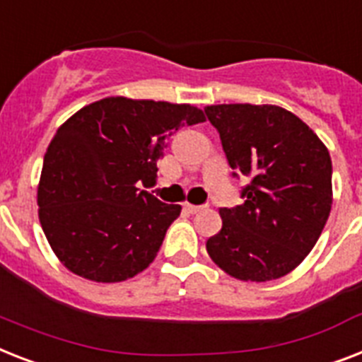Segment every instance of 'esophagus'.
<instances>
[{
    "label": "esophagus",
    "instance_id": "obj_1",
    "mask_svg": "<svg viewBox=\"0 0 362 362\" xmlns=\"http://www.w3.org/2000/svg\"><path fill=\"white\" fill-rule=\"evenodd\" d=\"M184 210H186L187 214H197V211L202 210V206H195V204H189V202H186V204H184Z\"/></svg>",
    "mask_w": 362,
    "mask_h": 362
}]
</instances>
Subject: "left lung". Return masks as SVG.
I'll use <instances>...</instances> for the list:
<instances>
[{
	"label": "left lung",
	"instance_id": "8db88e82",
	"mask_svg": "<svg viewBox=\"0 0 362 362\" xmlns=\"http://www.w3.org/2000/svg\"><path fill=\"white\" fill-rule=\"evenodd\" d=\"M219 132L232 176H247L243 204L221 208L223 227L206 242L210 258L240 281L284 277L318 242L327 223L333 165L303 120L279 105L204 107Z\"/></svg>",
	"mask_w": 362,
	"mask_h": 362
}]
</instances>
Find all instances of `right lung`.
<instances>
[{
    "label": "right lung",
    "mask_w": 362,
    "mask_h": 362,
    "mask_svg": "<svg viewBox=\"0 0 362 362\" xmlns=\"http://www.w3.org/2000/svg\"><path fill=\"white\" fill-rule=\"evenodd\" d=\"M204 122L189 104L110 96L81 107L44 156L38 219L57 258L96 283H120L151 266L180 204L158 201L154 184L167 139Z\"/></svg>",
    "instance_id": "add662e5"
}]
</instances>
